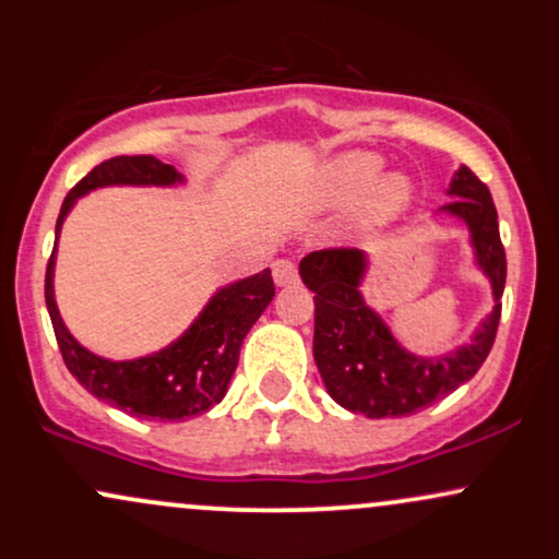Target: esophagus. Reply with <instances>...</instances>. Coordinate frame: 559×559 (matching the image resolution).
Instances as JSON below:
<instances>
[{"instance_id":"obj_1","label":"esophagus","mask_w":559,"mask_h":559,"mask_svg":"<svg viewBox=\"0 0 559 559\" xmlns=\"http://www.w3.org/2000/svg\"><path fill=\"white\" fill-rule=\"evenodd\" d=\"M273 281H275V286H294L299 281L297 265L286 258L275 260L273 262Z\"/></svg>"}]
</instances>
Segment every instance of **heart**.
<instances>
[{"label": "heart", "instance_id": "obj_1", "mask_svg": "<svg viewBox=\"0 0 559 559\" xmlns=\"http://www.w3.org/2000/svg\"><path fill=\"white\" fill-rule=\"evenodd\" d=\"M383 168V159L373 152H344L333 157L320 173V197L329 204H349L357 200L355 221L360 228H381L409 210L415 199V186L402 173H386L374 178Z\"/></svg>", "mask_w": 559, "mask_h": 559}]
</instances>
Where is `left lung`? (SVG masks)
Listing matches in <instances>:
<instances>
[{"mask_svg": "<svg viewBox=\"0 0 559 559\" xmlns=\"http://www.w3.org/2000/svg\"><path fill=\"white\" fill-rule=\"evenodd\" d=\"M441 215L463 221L471 230L478 267L491 284L493 310L473 338L436 357L413 355L396 342L376 310L365 305L360 284L368 254L360 249H320L299 262L305 286L316 294L312 355L329 394L349 413L368 418H404L444 400L478 373L489 357L502 316L507 258L499 239L497 207L489 186L465 165L454 173Z\"/></svg>", "mask_w": 559, "mask_h": 559, "instance_id": "left-lung-1", "label": "left lung"}]
</instances>
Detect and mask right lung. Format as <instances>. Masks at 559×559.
<instances>
[{"instance_id": "add662e5", "label": "right lung", "mask_w": 559, "mask_h": 559, "mask_svg": "<svg viewBox=\"0 0 559 559\" xmlns=\"http://www.w3.org/2000/svg\"><path fill=\"white\" fill-rule=\"evenodd\" d=\"M176 183H183L181 173L152 155L105 159L70 189L62 202L60 217H57V239H60L62 221L73 210L75 199L88 191L102 189V186ZM55 254L57 243L47 265L44 297H47V310L52 318L62 360L70 373L79 378L81 386L92 391L96 400L112 404L133 418L189 420L215 407L226 396L230 376L239 365L243 336L275 297L273 275L265 267L262 273L217 288V294L204 305L189 331H183L170 346L155 355L139 357V360L115 362L81 346L62 323L55 301Z\"/></svg>"}]
</instances>
